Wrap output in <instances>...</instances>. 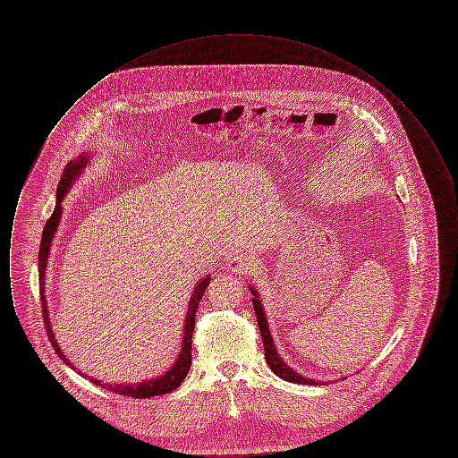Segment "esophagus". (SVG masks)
<instances>
[{"label": "esophagus", "instance_id": "esophagus-1", "mask_svg": "<svg viewBox=\"0 0 458 458\" xmlns=\"http://www.w3.org/2000/svg\"><path fill=\"white\" fill-rule=\"evenodd\" d=\"M256 267V261L250 256L245 254H237L228 261V269L237 273V275H247Z\"/></svg>", "mask_w": 458, "mask_h": 458}]
</instances>
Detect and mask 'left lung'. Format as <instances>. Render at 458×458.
<instances>
[{
    "label": "left lung",
    "instance_id": "1",
    "mask_svg": "<svg viewBox=\"0 0 458 458\" xmlns=\"http://www.w3.org/2000/svg\"><path fill=\"white\" fill-rule=\"evenodd\" d=\"M250 293H252V305H254V310H256V316H258V325H259V331H261L262 344H264V359L269 366V369L273 370L276 376H280L284 381L288 383H299V385H325L321 381H314V379H309L302 374L295 372L292 368H288L284 362V359L278 355L276 347L273 344V338H271V333H269V327H267V321H266V316H264V309H262L261 301H259V295L256 292L254 286H250Z\"/></svg>",
    "mask_w": 458,
    "mask_h": 458
}]
</instances>
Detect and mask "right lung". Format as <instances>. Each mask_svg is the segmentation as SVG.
Wrapping results in <instances>:
<instances>
[{"mask_svg":"<svg viewBox=\"0 0 458 458\" xmlns=\"http://www.w3.org/2000/svg\"><path fill=\"white\" fill-rule=\"evenodd\" d=\"M89 156L88 154H81L77 159L70 161L66 165L65 172L64 176L60 180V185L56 189V206H55V211L51 215V218L47 219V223L44 225L43 237H41V247H39V292H41V301H43V312H44V327H46V333H47V338L51 342V345L55 347V352L58 353V357L65 362L68 368H72L73 370H77V368L66 359L65 353L60 349V345L56 344L55 340V335H53V327L49 323V314H47V302H46V295H44V276H46V266H47V258H49V247H51V242L55 237V232L58 228V223L62 218V202L65 199L66 192L70 191V187L73 185V182L79 178V174L84 172V168L88 166ZM211 282L209 276L202 278L194 292H192V297L189 301V310H187V316H185V327H183V338H182V350L174 360V366L170 369L166 370L163 376H157L154 379H148V381H142V383H133V385H116V383H105V381H99L96 377H90V381L96 385V386H101L108 392L116 393V394H125V396H131V398H151V396H157V394H166V393H172L176 390L182 381L185 379L187 372L191 369V364H192V333H194V327H196V312L199 302L208 288V284ZM81 372V370H79Z\"/></svg>","mask_w":458,"mask_h":458,"instance_id":"1","label":"right lung"}]
</instances>
